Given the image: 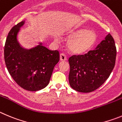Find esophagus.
Masks as SVG:
<instances>
[{
  "mask_svg": "<svg viewBox=\"0 0 122 122\" xmlns=\"http://www.w3.org/2000/svg\"><path fill=\"white\" fill-rule=\"evenodd\" d=\"M60 60L61 61H66L67 57L66 55L64 54V53H61L60 54Z\"/></svg>",
  "mask_w": 122,
  "mask_h": 122,
  "instance_id": "obj_1",
  "label": "esophagus"
}]
</instances>
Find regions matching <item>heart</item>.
<instances>
[{
	"label": "heart",
	"mask_w": 122,
	"mask_h": 122,
	"mask_svg": "<svg viewBox=\"0 0 122 122\" xmlns=\"http://www.w3.org/2000/svg\"><path fill=\"white\" fill-rule=\"evenodd\" d=\"M64 37L70 39L68 49L74 54H82L89 51L95 43L97 36L93 30L85 28H77L64 34Z\"/></svg>",
	"instance_id": "1"
}]
</instances>
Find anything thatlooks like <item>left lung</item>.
Masks as SVG:
<instances>
[{
    "instance_id": "8db88e82",
    "label": "left lung",
    "mask_w": 122,
    "mask_h": 122,
    "mask_svg": "<svg viewBox=\"0 0 122 122\" xmlns=\"http://www.w3.org/2000/svg\"><path fill=\"white\" fill-rule=\"evenodd\" d=\"M116 58L114 40L108 34L94 50L82 55H73L69 59L70 87L82 93L97 89L110 76L114 67Z\"/></svg>"
}]
</instances>
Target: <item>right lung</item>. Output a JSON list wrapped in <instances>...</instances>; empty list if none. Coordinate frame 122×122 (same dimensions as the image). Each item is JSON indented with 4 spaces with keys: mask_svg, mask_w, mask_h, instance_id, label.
Returning a JSON list of instances; mask_svg holds the SVG:
<instances>
[{
    "mask_svg": "<svg viewBox=\"0 0 122 122\" xmlns=\"http://www.w3.org/2000/svg\"><path fill=\"white\" fill-rule=\"evenodd\" d=\"M25 21L10 30L4 47V58L9 73L21 88L35 92L49 84L54 67L59 62L58 51H50L42 43L30 49L22 47L17 35Z\"/></svg>",
    "mask_w": 122,
    "mask_h": 122,
    "instance_id": "obj_1",
    "label": "right lung"
}]
</instances>
